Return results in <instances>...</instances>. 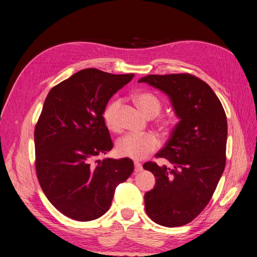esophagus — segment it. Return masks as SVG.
Returning a JSON list of instances; mask_svg holds the SVG:
<instances>
[{"label": "esophagus", "instance_id": "1", "mask_svg": "<svg viewBox=\"0 0 257 257\" xmlns=\"http://www.w3.org/2000/svg\"><path fill=\"white\" fill-rule=\"evenodd\" d=\"M142 165L139 162H135V173H140L142 172Z\"/></svg>", "mask_w": 257, "mask_h": 257}]
</instances>
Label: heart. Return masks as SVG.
Wrapping results in <instances>:
<instances>
[{"label":"heart","instance_id":"1","mask_svg":"<svg viewBox=\"0 0 257 257\" xmlns=\"http://www.w3.org/2000/svg\"><path fill=\"white\" fill-rule=\"evenodd\" d=\"M135 101L139 105L144 114L149 117H155L161 113L163 103L161 98L152 92H140L135 95ZM121 108V100L115 98L110 101L103 109L102 117L105 126L113 133L120 130L119 111ZM159 124L163 129H168L170 121L161 119ZM160 140L154 134H128L120 138L116 143V152L119 156L129 157L133 160H143L159 149Z\"/></svg>","mask_w":257,"mask_h":257}]
</instances>
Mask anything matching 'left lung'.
<instances>
[{"mask_svg": "<svg viewBox=\"0 0 257 257\" xmlns=\"http://www.w3.org/2000/svg\"><path fill=\"white\" fill-rule=\"evenodd\" d=\"M169 95L180 118L156 159L143 168L156 185L144 195L147 214L165 227L192 221L212 199L226 166L227 117L209 85L191 74L148 75L140 79Z\"/></svg>", "mask_w": 257, "mask_h": 257, "instance_id": "1", "label": "left lung"}]
</instances>
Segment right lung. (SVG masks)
Here are the masks:
<instances>
[{
	"instance_id": "add662e5",
	"label": "right lung",
	"mask_w": 257,
	"mask_h": 257,
	"mask_svg": "<svg viewBox=\"0 0 257 257\" xmlns=\"http://www.w3.org/2000/svg\"><path fill=\"white\" fill-rule=\"evenodd\" d=\"M134 76L83 69L56 84L45 98L35 128L37 177L52 205L71 219L104 215L116 187L134 172L127 157L97 160L114 146L103 109Z\"/></svg>"
}]
</instances>
